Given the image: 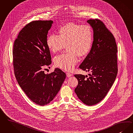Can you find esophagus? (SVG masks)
Here are the masks:
<instances>
[{"label": "esophagus", "mask_w": 133, "mask_h": 133, "mask_svg": "<svg viewBox=\"0 0 133 133\" xmlns=\"http://www.w3.org/2000/svg\"><path fill=\"white\" fill-rule=\"evenodd\" d=\"M73 75L71 74H70V73H66V76H67V77H70L71 76H72Z\"/></svg>", "instance_id": "esophagus-1"}]
</instances>
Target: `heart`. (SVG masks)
<instances>
[{
  "mask_svg": "<svg viewBox=\"0 0 133 133\" xmlns=\"http://www.w3.org/2000/svg\"><path fill=\"white\" fill-rule=\"evenodd\" d=\"M59 36L51 34L46 39L48 49L57 53L67 46L68 53L54 58L55 65L67 71L73 70L78 62V56H85L90 51L93 41V31L88 25L68 23L59 30Z\"/></svg>",
  "mask_w": 133,
  "mask_h": 133,
  "instance_id": "heart-1",
  "label": "heart"
}]
</instances>
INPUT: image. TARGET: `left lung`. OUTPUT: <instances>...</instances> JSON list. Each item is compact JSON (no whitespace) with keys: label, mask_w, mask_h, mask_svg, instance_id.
I'll return each instance as SVG.
<instances>
[{"label":"left lung","mask_w":133,"mask_h":133,"mask_svg":"<svg viewBox=\"0 0 133 133\" xmlns=\"http://www.w3.org/2000/svg\"><path fill=\"white\" fill-rule=\"evenodd\" d=\"M94 32L90 53L80 65V69L91 72L75 75L78 84L75 89L78 97L85 105L101 101L111 88L117 76V48L111 32L98 19L87 21Z\"/></svg>","instance_id":"obj_1"}]
</instances>
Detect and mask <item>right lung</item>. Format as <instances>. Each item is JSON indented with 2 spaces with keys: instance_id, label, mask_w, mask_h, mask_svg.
I'll return each instance as SVG.
<instances>
[{
  "instance_id": "1",
  "label": "right lung",
  "mask_w": 133,
  "mask_h": 133,
  "mask_svg": "<svg viewBox=\"0 0 133 133\" xmlns=\"http://www.w3.org/2000/svg\"><path fill=\"white\" fill-rule=\"evenodd\" d=\"M53 21H32L24 27L14 42V73L18 84L28 97L41 106L49 103L58 94L66 78L59 68L45 74L44 65L51 63L46 44Z\"/></svg>"
}]
</instances>
